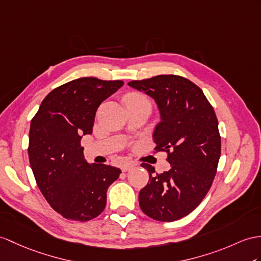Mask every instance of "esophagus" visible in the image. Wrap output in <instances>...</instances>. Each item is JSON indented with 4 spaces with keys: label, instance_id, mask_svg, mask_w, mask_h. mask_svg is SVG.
<instances>
[{
    "label": "esophagus",
    "instance_id": "obj_1",
    "mask_svg": "<svg viewBox=\"0 0 261 261\" xmlns=\"http://www.w3.org/2000/svg\"><path fill=\"white\" fill-rule=\"evenodd\" d=\"M134 166H135L134 163L127 162V163H124V164L122 165V166H120V169H122L123 171H128V170H130Z\"/></svg>",
    "mask_w": 261,
    "mask_h": 261
}]
</instances>
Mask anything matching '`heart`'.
<instances>
[{
	"mask_svg": "<svg viewBox=\"0 0 261 261\" xmlns=\"http://www.w3.org/2000/svg\"><path fill=\"white\" fill-rule=\"evenodd\" d=\"M126 101H144V103H147L148 104V100L146 98L144 95L142 94H138V93H132L128 94L125 98Z\"/></svg>",
	"mask_w": 261,
	"mask_h": 261,
	"instance_id": "obj_1",
	"label": "heart"
}]
</instances>
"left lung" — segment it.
Returning <instances> with one entry per match:
<instances>
[{
    "instance_id": "obj_1",
    "label": "left lung",
    "mask_w": 261,
    "mask_h": 261,
    "mask_svg": "<svg viewBox=\"0 0 261 261\" xmlns=\"http://www.w3.org/2000/svg\"><path fill=\"white\" fill-rule=\"evenodd\" d=\"M128 85L154 98L161 122L152 134L156 151H166L170 169L156 174L143 163L149 180L139 192L144 214L158 221L185 217L211 189L221 151L218 120L205 94L178 75H158Z\"/></svg>"
}]
</instances>
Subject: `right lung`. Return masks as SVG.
<instances>
[{
    "instance_id": "obj_1",
    "label": "right lung",
    "mask_w": 261,
    "mask_h": 261,
    "mask_svg": "<svg viewBox=\"0 0 261 261\" xmlns=\"http://www.w3.org/2000/svg\"><path fill=\"white\" fill-rule=\"evenodd\" d=\"M123 85L95 77L71 81L50 92L32 119L31 168L50 207L66 219L97 217L106 206L107 189L122 173L110 165L88 164L81 139L92 134L101 101Z\"/></svg>"
}]
</instances>
